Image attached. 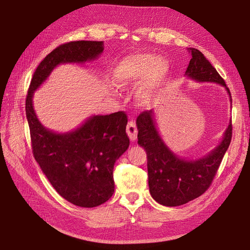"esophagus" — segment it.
I'll return each mask as SVG.
<instances>
[{
    "label": "esophagus",
    "mask_w": 250,
    "mask_h": 250,
    "mask_svg": "<svg viewBox=\"0 0 250 250\" xmlns=\"http://www.w3.org/2000/svg\"><path fill=\"white\" fill-rule=\"evenodd\" d=\"M126 132L131 142H134L137 137V127L134 121H129L126 127Z\"/></svg>",
    "instance_id": "esophagus-1"
}]
</instances>
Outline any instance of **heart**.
<instances>
[{"label":"heart","instance_id":"obj_1","mask_svg":"<svg viewBox=\"0 0 250 250\" xmlns=\"http://www.w3.org/2000/svg\"><path fill=\"white\" fill-rule=\"evenodd\" d=\"M168 65L165 59L150 54H134L124 58L114 72L117 87L128 88L139 83L135 97L139 104L148 106L166 83Z\"/></svg>","mask_w":250,"mask_h":250}]
</instances>
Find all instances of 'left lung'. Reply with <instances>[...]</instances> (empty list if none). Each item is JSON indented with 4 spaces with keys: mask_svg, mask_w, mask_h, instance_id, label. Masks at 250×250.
Returning <instances> with one entry per match:
<instances>
[{
    "mask_svg": "<svg viewBox=\"0 0 250 250\" xmlns=\"http://www.w3.org/2000/svg\"><path fill=\"white\" fill-rule=\"evenodd\" d=\"M191 59L185 75L196 82L216 83L230 92L226 82L205 56L196 48H188ZM154 110H145L137 117L139 145L147 152L149 188L157 203L176 207L184 205L207 191L229 148L233 133L231 122L222 141L208 155L197 160L178 157L163 143L154 122Z\"/></svg>",
    "mask_w": 250,
    "mask_h": 250,
    "instance_id": "8db88e82",
    "label": "left lung"
}]
</instances>
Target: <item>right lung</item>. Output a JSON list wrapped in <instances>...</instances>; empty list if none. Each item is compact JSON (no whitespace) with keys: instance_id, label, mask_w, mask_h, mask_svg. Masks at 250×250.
<instances>
[{"instance_id":"right-lung-1","label":"right lung","mask_w":250,"mask_h":250,"mask_svg":"<svg viewBox=\"0 0 250 250\" xmlns=\"http://www.w3.org/2000/svg\"><path fill=\"white\" fill-rule=\"evenodd\" d=\"M102 51V41H71L58 46L36 68L25 98L34 157L56 191L83 208L97 207L114 194L115 162L129 147L127 116L124 111L93 116L71 132L56 133L39 122L32 99L58 65L92 61Z\"/></svg>"}]
</instances>
